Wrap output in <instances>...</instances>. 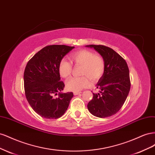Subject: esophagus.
I'll return each mask as SVG.
<instances>
[{"mask_svg": "<svg viewBox=\"0 0 155 155\" xmlns=\"http://www.w3.org/2000/svg\"><path fill=\"white\" fill-rule=\"evenodd\" d=\"M81 93V92H74V95H78V94H79Z\"/></svg>", "mask_w": 155, "mask_h": 155, "instance_id": "esophagus-1", "label": "esophagus"}]
</instances>
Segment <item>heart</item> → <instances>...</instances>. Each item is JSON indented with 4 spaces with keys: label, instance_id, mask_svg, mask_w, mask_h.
Masks as SVG:
<instances>
[{
    "label": "heart",
    "instance_id": "b5f03b06",
    "mask_svg": "<svg viewBox=\"0 0 155 155\" xmlns=\"http://www.w3.org/2000/svg\"><path fill=\"white\" fill-rule=\"evenodd\" d=\"M71 62L76 66H81L80 78H70L66 82L68 91L79 92L91 85L90 79L97 81L103 76L105 71V62L100 55L96 54L89 50H81L72 53L69 56ZM72 65L68 60L62 59L58 66L59 75L63 78H68L72 73Z\"/></svg>",
    "mask_w": 155,
    "mask_h": 155
}]
</instances>
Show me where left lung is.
<instances>
[{"mask_svg": "<svg viewBox=\"0 0 155 155\" xmlns=\"http://www.w3.org/2000/svg\"><path fill=\"white\" fill-rule=\"evenodd\" d=\"M105 62V71L97 83L99 93H93L87 107L91 113L99 118L115 114L123 106L130 88L129 70L125 60L112 48L104 45H91Z\"/></svg>", "mask_w": 155, "mask_h": 155, "instance_id": "left-lung-1", "label": "left lung"}]
</instances>
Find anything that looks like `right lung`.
Returning a JSON list of instances; mask_svg holds the SVG:
<instances>
[{"label": "right lung", "instance_id": "obj_1", "mask_svg": "<svg viewBox=\"0 0 155 155\" xmlns=\"http://www.w3.org/2000/svg\"><path fill=\"white\" fill-rule=\"evenodd\" d=\"M74 46H46L35 54L28 62L24 72L25 95L36 113L46 119H58L67 110L72 92H60L64 84L60 81L58 71L60 61Z\"/></svg>", "mask_w": 155, "mask_h": 155}]
</instances>
